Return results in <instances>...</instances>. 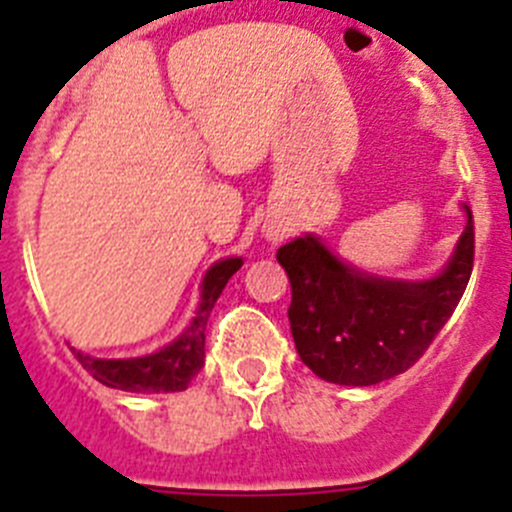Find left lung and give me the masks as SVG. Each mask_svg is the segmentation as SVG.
Returning a JSON list of instances; mask_svg holds the SVG:
<instances>
[{"instance_id": "8db88e82", "label": "left lung", "mask_w": 512, "mask_h": 512, "mask_svg": "<svg viewBox=\"0 0 512 512\" xmlns=\"http://www.w3.org/2000/svg\"><path fill=\"white\" fill-rule=\"evenodd\" d=\"M433 279L374 277L338 261L305 235L277 251L292 284L289 328L297 354L320 379L369 387L408 372L459 305L474 266V220Z\"/></svg>"}]
</instances>
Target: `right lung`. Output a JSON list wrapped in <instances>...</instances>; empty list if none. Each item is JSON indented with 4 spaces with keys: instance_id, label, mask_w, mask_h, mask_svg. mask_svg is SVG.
Listing matches in <instances>:
<instances>
[{
    "instance_id": "right-lung-1",
    "label": "right lung",
    "mask_w": 512,
    "mask_h": 512,
    "mask_svg": "<svg viewBox=\"0 0 512 512\" xmlns=\"http://www.w3.org/2000/svg\"><path fill=\"white\" fill-rule=\"evenodd\" d=\"M241 259L217 261L205 274L202 282V300L192 323L184 328V333L169 346L156 351L151 356L140 359H92L81 354L76 348L74 356L79 364L92 374L97 382L115 387L125 392H182L192 382L194 374L205 366V328L210 320V312L215 307L217 297L223 295L225 284L241 269Z\"/></svg>"
}]
</instances>
